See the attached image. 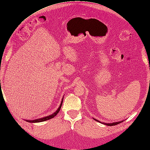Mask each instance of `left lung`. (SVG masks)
Masks as SVG:
<instances>
[{
	"label": "left lung",
	"instance_id": "obj_1",
	"mask_svg": "<svg viewBox=\"0 0 150 150\" xmlns=\"http://www.w3.org/2000/svg\"><path fill=\"white\" fill-rule=\"evenodd\" d=\"M94 120H95L96 121H97V122H99V123H102V124H105V125H108V126H113V125H117V124H120V123H122V122H124V121H121V122H113V123H112V124H111V123H108V124H106V123H105V122H99V120H96V119H94Z\"/></svg>",
	"mask_w": 150,
	"mask_h": 150
}]
</instances>
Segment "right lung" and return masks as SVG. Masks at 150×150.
I'll return each mask as SVG.
<instances>
[{
  "mask_svg": "<svg viewBox=\"0 0 150 150\" xmlns=\"http://www.w3.org/2000/svg\"><path fill=\"white\" fill-rule=\"evenodd\" d=\"M64 97V96H63ZM63 98L62 99V101H61V105L59 106V107L58 108H57V110L56 111V112L52 113V115H49V116H47L45 117H43V118H38V119H35V120H26V122H30V123H37V122H44L45 120H49V119L51 118H52L54 117L56 115L59 113V110L61 108V106H62V103H63Z\"/></svg>",
  "mask_w": 150,
  "mask_h": 150,
  "instance_id": "obj_1",
  "label": "right lung"
}]
</instances>
